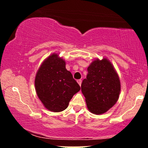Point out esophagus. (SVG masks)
I'll return each mask as SVG.
<instances>
[{"mask_svg":"<svg viewBox=\"0 0 148 148\" xmlns=\"http://www.w3.org/2000/svg\"><path fill=\"white\" fill-rule=\"evenodd\" d=\"M77 83H78V84H79V86H81V83H82V81H81V80H78V81H77Z\"/></svg>","mask_w":148,"mask_h":148,"instance_id":"obj_1","label":"esophagus"}]
</instances>
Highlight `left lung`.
Returning a JSON list of instances; mask_svg holds the SVG:
<instances>
[{
  "label": "left lung",
  "instance_id": "left-lung-1",
  "mask_svg": "<svg viewBox=\"0 0 148 148\" xmlns=\"http://www.w3.org/2000/svg\"><path fill=\"white\" fill-rule=\"evenodd\" d=\"M120 90V78L111 61L106 58L95 59L81 84L89 111L96 115L106 113L118 101Z\"/></svg>",
  "mask_w": 148,
  "mask_h": 148
}]
</instances>
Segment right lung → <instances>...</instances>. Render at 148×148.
Wrapping results in <instances>:
<instances>
[{"instance_id": "obj_1", "label": "right lung", "mask_w": 148, "mask_h": 148, "mask_svg": "<svg viewBox=\"0 0 148 148\" xmlns=\"http://www.w3.org/2000/svg\"><path fill=\"white\" fill-rule=\"evenodd\" d=\"M65 65V60L53 53L45 59L35 74L37 95L50 111L65 110L72 97L81 89Z\"/></svg>"}]
</instances>
